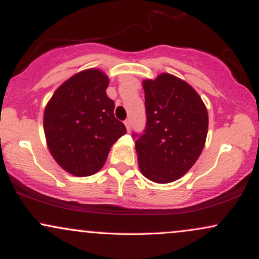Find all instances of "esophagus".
Returning a JSON list of instances; mask_svg holds the SVG:
<instances>
[{
  "label": "esophagus",
  "instance_id": "esophagus-1",
  "mask_svg": "<svg viewBox=\"0 0 259 259\" xmlns=\"http://www.w3.org/2000/svg\"><path fill=\"white\" fill-rule=\"evenodd\" d=\"M124 124H125V126H126V130H127V132H130V129H132V120H130V119H126L125 121H124Z\"/></svg>",
  "mask_w": 259,
  "mask_h": 259
}]
</instances>
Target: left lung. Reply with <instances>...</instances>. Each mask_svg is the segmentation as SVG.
<instances>
[{"label": "left lung", "mask_w": 259, "mask_h": 259, "mask_svg": "<svg viewBox=\"0 0 259 259\" xmlns=\"http://www.w3.org/2000/svg\"><path fill=\"white\" fill-rule=\"evenodd\" d=\"M146 129L133 134L139 168L158 184L180 179L195 164L206 144L208 113L200 95L177 76L162 73L142 81Z\"/></svg>", "instance_id": "1"}]
</instances>
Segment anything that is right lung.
Segmentation results:
<instances>
[{
  "mask_svg": "<svg viewBox=\"0 0 259 259\" xmlns=\"http://www.w3.org/2000/svg\"><path fill=\"white\" fill-rule=\"evenodd\" d=\"M109 79L91 68L64 81L46 105L44 130L56 162L75 177H89L105 164L111 147L126 133L115 119L106 94Z\"/></svg>",
  "mask_w": 259,
  "mask_h": 259,
  "instance_id": "obj_1",
  "label": "right lung"
}]
</instances>
